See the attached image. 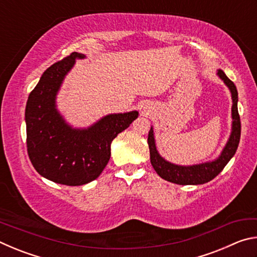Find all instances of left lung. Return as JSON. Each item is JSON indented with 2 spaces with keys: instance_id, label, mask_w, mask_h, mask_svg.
Instances as JSON below:
<instances>
[{
  "instance_id": "8db88e82",
  "label": "left lung",
  "mask_w": 257,
  "mask_h": 257,
  "mask_svg": "<svg viewBox=\"0 0 257 257\" xmlns=\"http://www.w3.org/2000/svg\"><path fill=\"white\" fill-rule=\"evenodd\" d=\"M217 75H219L221 79L224 81V84L229 87L232 97V132L231 135H230L227 145H225L222 153H221V155L215 161L191 165V167H181V165L172 164L170 162H168V161H165L163 158H161L158 151H156L153 129L151 128L149 133V138H147V143H149L150 147L151 163L153 165L156 173H158L161 178H163L164 180H168L178 185L205 184V182L214 179V178L223 170V168L227 165L229 161L231 160L234 153H236L239 145V141H240L241 130L240 116H239L237 106L238 92L236 85L225 76V73L222 70H217Z\"/></svg>"
}]
</instances>
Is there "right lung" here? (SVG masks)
I'll list each match as a JSON object with an SVG mask.
<instances>
[{"label": "right lung", "instance_id": "1", "mask_svg": "<svg viewBox=\"0 0 257 257\" xmlns=\"http://www.w3.org/2000/svg\"><path fill=\"white\" fill-rule=\"evenodd\" d=\"M84 58L72 52L47 68L26 105L30 162L41 176L67 186L96 179L110 160L112 141L138 116L137 111L110 114L87 129H72L64 122L55 108L56 93L76 59Z\"/></svg>", "mask_w": 257, "mask_h": 257}]
</instances>
